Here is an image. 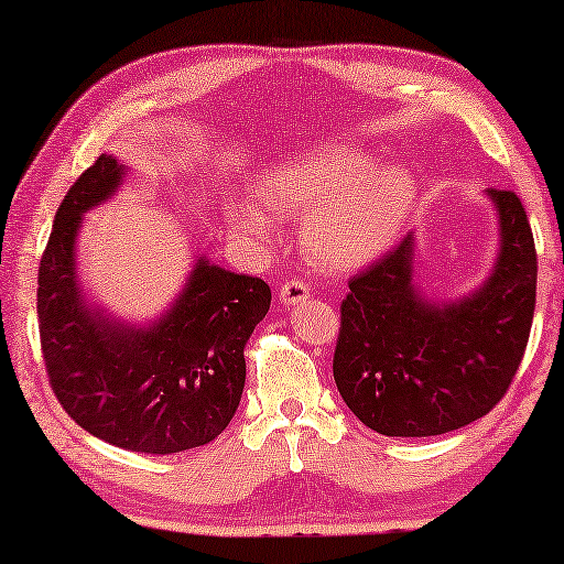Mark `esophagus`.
<instances>
[{
	"mask_svg": "<svg viewBox=\"0 0 564 564\" xmlns=\"http://www.w3.org/2000/svg\"><path fill=\"white\" fill-rule=\"evenodd\" d=\"M311 297V292L303 282H284L280 288V303L284 307H292V305H303L305 300Z\"/></svg>",
	"mask_w": 564,
	"mask_h": 564,
	"instance_id": "esophagus-1",
	"label": "esophagus"
}]
</instances>
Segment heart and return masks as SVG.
<instances>
[{"instance_id":"heart-1","label":"heart","mask_w":564,"mask_h":564,"mask_svg":"<svg viewBox=\"0 0 564 564\" xmlns=\"http://www.w3.org/2000/svg\"><path fill=\"white\" fill-rule=\"evenodd\" d=\"M419 187L411 169L377 164L372 153L323 143L282 159L259 184V203L230 207L234 234L251 246H269L278 218L300 220V246L318 269L344 274L372 264L403 230Z\"/></svg>"}]
</instances>
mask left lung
<instances>
[{"mask_svg":"<svg viewBox=\"0 0 564 564\" xmlns=\"http://www.w3.org/2000/svg\"><path fill=\"white\" fill-rule=\"evenodd\" d=\"M498 218L490 272L457 300L415 282L419 241L349 282L334 380L357 419L382 436H438L482 419L506 395L536 303L534 236L513 192L485 189Z\"/></svg>","mask_w":564,"mask_h":564,"instance_id":"8db88e82","label":"left lung"}]
</instances>
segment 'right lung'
<instances>
[{
  "label": "right lung",
  "instance_id": "right-lung-1",
  "mask_svg": "<svg viewBox=\"0 0 564 564\" xmlns=\"http://www.w3.org/2000/svg\"><path fill=\"white\" fill-rule=\"evenodd\" d=\"M128 166L102 153L66 192L37 269V321L51 388L91 436L120 449L174 454L220 436L246 384L243 346L272 303L259 276L197 253L180 295L128 321L87 295L76 243L84 215L110 203Z\"/></svg>",
  "mask_w": 564,
  "mask_h": 564
}]
</instances>
